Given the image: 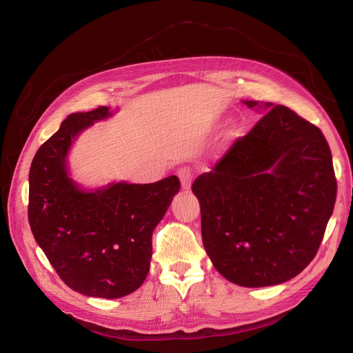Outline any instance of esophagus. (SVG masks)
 Here are the masks:
<instances>
[{
	"instance_id": "esophagus-1",
	"label": "esophagus",
	"mask_w": 353,
	"mask_h": 353,
	"mask_svg": "<svg viewBox=\"0 0 353 353\" xmlns=\"http://www.w3.org/2000/svg\"><path fill=\"white\" fill-rule=\"evenodd\" d=\"M178 176L181 179V185H183L184 190H188L191 187V183H193V170H191L190 166H183L178 170Z\"/></svg>"
}]
</instances>
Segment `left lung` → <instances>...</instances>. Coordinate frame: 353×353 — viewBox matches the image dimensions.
Returning <instances> with one entry per match:
<instances>
[{"mask_svg": "<svg viewBox=\"0 0 353 353\" xmlns=\"http://www.w3.org/2000/svg\"><path fill=\"white\" fill-rule=\"evenodd\" d=\"M271 109L193 183L201 239L234 284H281L311 263L333 213L337 183L324 134L285 105Z\"/></svg>", "mask_w": 353, "mask_h": 353, "instance_id": "8db88e82", "label": "left lung"}]
</instances>
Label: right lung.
<instances>
[{"instance_id": "add662e5", "label": "right lung", "mask_w": 353, "mask_h": 353, "mask_svg": "<svg viewBox=\"0 0 353 353\" xmlns=\"http://www.w3.org/2000/svg\"><path fill=\"white\" fill-rule=\"evenodd\" d=\"M109 116L104 105L72 113L38 148L29 170L28 218L38 245L63 283L85 296L117 299L144 283L153 230L181 184L170 175L153 184L79 188L68 170L72 141Z\"/></svg>"}]
</instances>
